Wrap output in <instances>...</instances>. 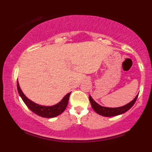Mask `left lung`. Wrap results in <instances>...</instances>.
Returning a JSON list of instances; mask_svg holds the SVG:
<instances>
[{"instance_id":"obj_1","label":"left lung","mask_w":152,"mask_h":152,"mask_svg":"<svg viewBox=\"0 0 152 152\" xmlns=\"http://www.w3.org/2000/svg\"><path fill=\"white\" fill-rule=\"evenodd\" d=\"M137 95L134 99L131 101L129 103L125 104L123 107H116V108H110V107H102L100 104H98L97 102H96L91 96H89V101L91 102V107H92L93 110L95 111L97 114L101 115L102 116L106 117H110V116H118V115L122 114L125 113L129 110L132 106L135 103L136 99L138 98Z\"/></svg>"}]
</instances>
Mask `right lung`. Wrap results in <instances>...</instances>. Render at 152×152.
I'll use <instances>...</instances> for the list:
<instances>
[{"mask_svg":"<svg viewBox=\"0 0 152 152\" xmlns=\"http://www.w3.org/2000/svg\"><path fill=\"white\" fill-rule=\"evenodd\" d=\"M17 89H18L19 95L20 96L23 102L27 106L31 112L34 114L38 115V116L44 117V118H54L62 114L67 107L68 101H69V98L71 92L67 94V95L64 97L62 100L58 103L53 106H42L35 103V102L31 101L29 98H27L19 87L18 82H17Z\"/></svg>","mask_w":152,"mask_h":152,"instance_id":"right-lung-1","label":"right lung"}]
</instances>
